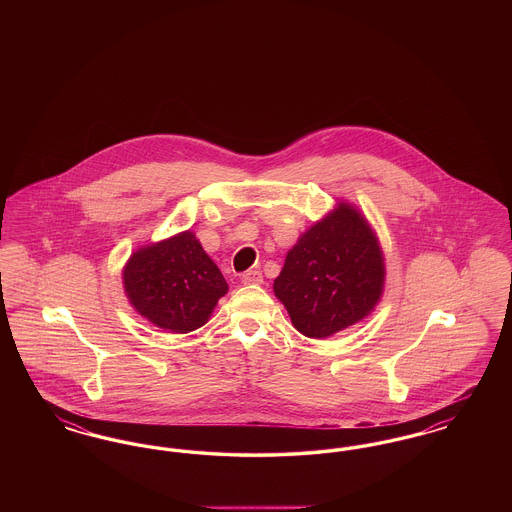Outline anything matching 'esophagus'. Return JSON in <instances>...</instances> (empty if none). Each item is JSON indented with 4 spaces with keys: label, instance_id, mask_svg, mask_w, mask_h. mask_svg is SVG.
Masks as SVG:
<instances>
[{
    "label": "esophagus",
    "instance_id": "34e87169",
    "mask_svg": "<svg viewBox=\"0 0 512 512\" xmlns=\"http://www.w3.org/2000/svg\"><path fill=\"white\" fill-rule=\"evenodd\" d=\"M244 284H263V272L257 268H251L242 274Z\"/></svg>",
    "mask_w": 512,
    "mask_h": 512
}]
</instances>
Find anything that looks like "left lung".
Here are the masks:
<instances>
[{"label": "left lung", "instance_id": "8db88e82", "mask_svg": "<svg viewBox=\"0 0 512 512\" xmlns=\"http://www.w3.org/2000/svg\"><path fill=\"white\" fill-rule=\"evenodd\" d=\"M374 232L347 203L307 230L286 255L274 293L307 338H328L363 320L384 286Z\"/></svg>", "mask_w": 512, "mask_h": 512}]
</instances>
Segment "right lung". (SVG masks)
Wrapping results in <instances>:
<instances>
[{
    "label": "right lung",
    "instance_id": "right-lung-1",
    "mask_svg": "<svg viewBox=\"0 0 512 512\" xmlns=\"http://www.w3.org/2000/svg\"><path fill=\"white\" fill-rule=\"evenodd\" d=\"M122 280L132 307L176 334L203 326L228 292L222 272L192 232L138 249L122 270Z\"/></svg>",
    "mask_w": 512,
    "mask_h": 512
}]
</instances>
